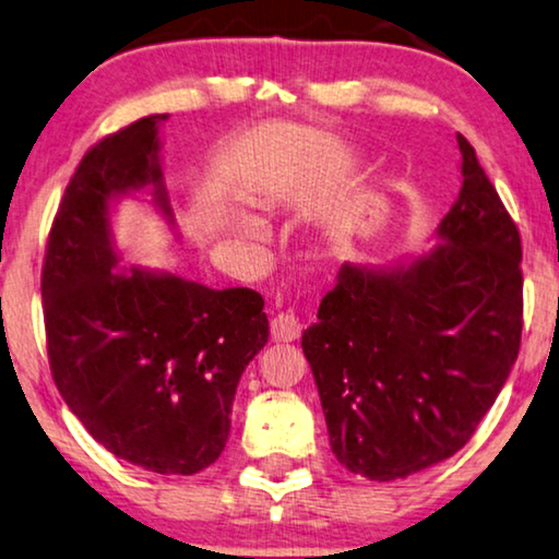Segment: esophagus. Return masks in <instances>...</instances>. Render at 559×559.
Returning <instances> with one entry per match:
<instances>
[{"label": "esophagus", "mask_w": 559, "mask_h": 559, "mask_svg": "<svg viewBox=\"0 0 559 559\" xmlns=\"http://www.w3.org/2000/svg\"><path fill=\"white\" fill-rule=\"evenodd\" d=\"M302 325L300 321H297V316L293 313V310H282V313H277L272 318L270 323V333L274 342H295L297 336H300Z\"/></svg>", "instance_id": "esophagus-1"}]
</instances>
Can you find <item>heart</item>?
<instances>
[{
    "label": "heart",
    "instance_id": "1",
    "mask_svg": "<svg viewBox=\"0 0 559 559\" xmlns=\"http://www.w3.org/2000/svg\"><path fill=\"white\" fill-rule=\"evenodd\" d=\"M238 228H241V234L249 236V238H259V236H262V226H259V223L253 221V217H241V223H238Z\"/></svg>",
    "mask_w": 559,
    "mask_h": 559
}]
</instances>
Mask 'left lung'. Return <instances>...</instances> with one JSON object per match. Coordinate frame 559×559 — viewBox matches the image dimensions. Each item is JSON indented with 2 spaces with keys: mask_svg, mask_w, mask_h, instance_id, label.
Returning a JSON list of instances; mask_svg holds the SVG:
<instances>
[{
  "mask_svg": "<svg viewBox=\"0 0 559 559\" xmlns=\"http://www.w3.org/2000/svg\"><path fill=\"white\" fill-rule=\"evenodd\" d=\"M462 190L429 257L344 264L302 333L336 460L397 480L460 452L496 403L524 329L521 236L465 135Z\"/></svg>",
  "mask_w": 559,
  "mask_h": 559,
  "instance_id": "left-lung-1",
  "label": "left lung"
}]
</instances>
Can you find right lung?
Masks as SVG:
<instances>
[{"instance_id": "1", "label": "right lung", "mask_w": 559, "mask_h": 559, "mask_svg": "<svg viewBox=\"0 0 559 559\" xmlns=\"http://www.w3.org/2000/svg\"><path fill=\"white\" fill-rule=\"evenodd\" d=\"M148 115L99 138L79 162L50 226L40 295L48 365L84 429L120 460L194 475L221 456L243 369L270 338L262 295L210 289L118 264L107 205L154 187L169 215L158 126Z\"/></svg>"}]
</instances>
